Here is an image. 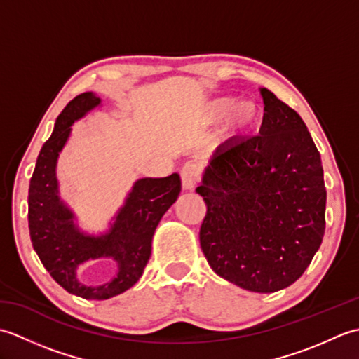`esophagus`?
Returning <instances> with one entry per match:
<instances>
[{
  "mask_svg": "<svg viewBox=\"0 0 359 359\" xmlns=\"http://www.w3.org/2000/svg\"><path fill=\"white\" fill-rule=\"evenodd\" d=\"M180 177H182V185L185 189H193L197 182L201 180V168L193 162H187L180 170Z\"/></svg>",
  "mask_w": 359,
  "mask_h": 359,
  "instance_id": "obj_1",
  "label": "esophagus"
}]
</instances>
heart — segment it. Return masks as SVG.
<instances>
[{
    "label": "heart",
    "mask_w": 359,
    "mask_h": 359,
    "mask_svg": "<svg viewBox=\"0 0 359 359\" xmlns=\"http://www.w3.org/2000/svg\"><path fill=\"white\" fill-rule=\"evenodd\" d=\"M228 117L226 133L231 135H247L256 133L264 121L262 106L253 100H243L238 103L234 97H220L212 100L205 109L207 121H222ZM239 121H245L248 126L241 128Z\"/></svg>",
    "instance_id": "obj_1"
}]
</instances>
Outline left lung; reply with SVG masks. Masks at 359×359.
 <instances>
[{
	"mask_svg": "<svg viewBox=\"0 0 359 359\" xmlns=\"http://www.w3.org/2000/svg\"><path fill=\"white\" fill-rule=\"evenodd\" d=\"M256 135L217 148L197 187L207 215L201 247L220 278L273 293L302 276L325 231L321 156L304 120L261 89Z\"/></svg>",
	"mask_w": 359,
	"mask_h": 359,
	"instance_id": "1",
	"label": "left lung"
}]
</instances>
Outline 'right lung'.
I'll use <instances>...</instances> for the list:
<instances>
[{"mask_svg":"<svg viewBox=\"0 0 359 359\" xmlns=\"http://www.w3.org/2000/svg\"><path fill=\"white\" fill-rule=\"evenodd\" d=\"M98 104L100 98L85 93L67 103L58 116L30 179L27 220L34 250L53 280L75 296L100 301L126 292L140 279L160 219L177 201L180 177L171 174L162 179L137 180L109 233L97 238L80 233L72 211L58 197L55 166L71 125ZM98 257H112L119 264L118 278L100 287L83 286L76 279V266Z\"/></svg>","mask_w":359,"mask_h":359,"instance_id":"obj_1","label":"right lung"}]
</instances>
